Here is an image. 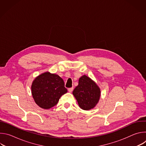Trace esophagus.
I'll list each match as a JSON object with an SVG mask.
<instances>
[{
  "mask_svg": "<svg viewBox=\"0 0 146 146\" xmlns=\"http://www.w3.org/2000/svg\"><path fill=\"white\" fill-rule=\"evenodd\" d=\"M73 87L70 88H69V89H68V91H69V92H70V93L73 91Z\"/></svg>",
  "mask_w": 146,
  "mask_h": 146,
  "instance_id": "esophagus-1",
  "label": "esophagus"
}]
</instances>
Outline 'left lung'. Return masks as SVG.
<instances>
[{
  "label": "left lung",
  "instance_id": "1",
  "mask_svg": "<svg viewBox=\"0 0 146 146\" xmlns=\"http://www.w3.org/2000/svg\"><path fill=\"white\" fill-rule=\"evenodd\" d=\"M79 107L84 110L94 109L99 102L101 92L96 83L86 75L81 76L73 91Z\"/></svg>",
  "mask_w": 146,
  "mask_h": 146
}]
</instances>
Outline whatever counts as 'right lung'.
Segmentation results:
<instances>
[{"instance_id":"add662e5","label":"right lung","mask_w":146,"mask_h":146,"mask_svg":"<svg viewBox=\"0 0 146 146\" xmlns=\"http://www.w3.org/2000/svg\"><path fill=\"white\" fill-rule=\"evenodd\" d=\"M68 92L64 81L58 74L46 72L37 76L32 82L31 92L34 100L41 108L49 109Z\"/></svg>"}]
</instances>
